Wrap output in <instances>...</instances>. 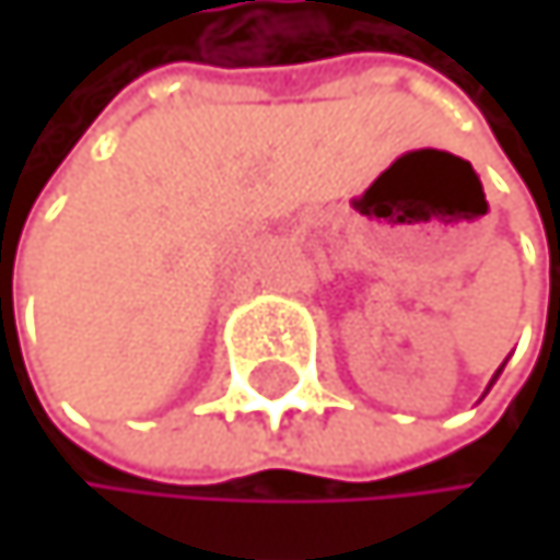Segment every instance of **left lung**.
I'll return each mask as SVG.
<instances>
[{
    "label": "left lung",
    "mask_w": 560,
    "mask_h": 560,
    "mask_svg": "<svg viewBox=\"0 0 560 560\" xmlns=\"http://www.w3.org/2000/svg\"><path fill=\"white\" fill-rule=\"evenodd\" d=\"M501 370H504V365H501ZM501 370H498V373H493V380H490V386H493V383H498V376H501ZM490 386H487V389H490Z\"/></svg>",
    "instance_id": "obj_1"
}]
</instances>
